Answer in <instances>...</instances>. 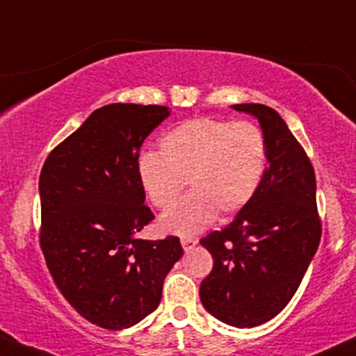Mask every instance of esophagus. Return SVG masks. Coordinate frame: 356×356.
<instances>
[{
	"instance_id": "obj_1",
	"label": "esophagus",
	"mask_w": 356,
	"mask_h": 356,
	"mask_svg": "<svg viewBox=\"0 0 356 356\" xmlns=\"http://www.w3.org/2000/svg\"><path fill=\"white\" fill-rule=\"evenodd\" d=\"M181 243L184 250H191V248H194L197 245V241L192 237H181Z\"/></svg>"
}]
</instances>
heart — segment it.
<instances>
[{
	"label": "heart",
	"mask_w": 356,
	"mask_h": 356,
	"mask_svg": "<svg viewBox=\"0 0 356 356\" xmlns=\"http://www.w3.org/2000/svg\"><path fill=\"white\" fill-rule=\"evenodd\" d=\"M159 152L137 157L136 174L145 197L167 211L184 186L191 194L164 213L165 232L194 235L217 219L232 216L254 199L267 169V139L254 122L195 118L164 132Z\"/></svg>",
	"instance_id": "1"
}]
</instances>
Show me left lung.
I'll list each match as a JSON object with an SVG mask.
<instances>
[{
    "instance_id": "left-lung-1",
    "label": "left lung",
    "mask_w": 356,
    "mask_h": 356,
    "mask_svg": "<svg viewBox=\"0 0 356 356\" xmlns=\"http://www.w3.org/2000/svg\"><path fill=\"white\" fill-rule=\"evenodd\" d=\"M232 109L259 119L268 165L254 199L224 230L200 241L213 267L199 295L217 320L252 328L292 300L318 248L322 224L314 167L280 114L264 104Z\"/></svg>"
}]
</instances>
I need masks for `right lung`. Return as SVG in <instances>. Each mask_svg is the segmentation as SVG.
<instances>
[{
  "instance_id": "obj_1",
  "label": "right lung",
  "mask_w": 356,
  "mask_h": 356,
  "mask_svg": "<svg viewBox=\"0 0 356 356\" xmlns=\"http://www.w3.org/2000/svg\"><path fill=\"white\" fill-rule=\"evenodd\" d=\"M165 106L109 104L53 149L40 175V243L63 297L88 322L122 330L159 307L184 250L177 237L143 241L154 219L136 162Z\"/></svg>"
}]
</instances>
